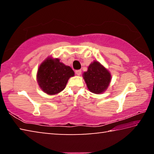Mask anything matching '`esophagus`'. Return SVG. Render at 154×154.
<instances>
[{
  "label": "esophagus",
  "instance_id": "1",
  "mask_svg": "<svg viewBox=\"0 0 154 154\" xmlns=\"http://www.w3.org/2000/svg\"><path fill=\"white\" fill-rule=\"evenodd\" d=\"M75 73L77 75H80L82 74V71H81V70H77V71H75Z\"/></svg>",
  "mask_w": 154,
  "mask_h": 154
}]
</instances>
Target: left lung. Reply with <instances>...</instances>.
I'll return each instance as SVG.
<instances>
[{"instance_id":"8db88e82","label":"left lung","mask_w":154,"mask_h":154,"mask_svg":"<svg viewBox=\"0 0 154 154\" xmlns=\"http://www.w3.org/2000/svg\"><path fill=\"white\" fill-rule=\"evenodd\" d=\"M83 79L90 92L100 94L109 86L111 75L99 62L94 61L88 66V71L83 73Z\"/></svg>"}]
</instances>
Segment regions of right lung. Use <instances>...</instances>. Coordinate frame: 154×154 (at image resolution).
<instances>
[{
    "mask_svg": "<svg viewBox=\"0 0 154 154\" xmlns=\"http://www.w3.org/2000/svg\"><path fill=\"white\" fill-rule=\"evenodd\" d=\"M75 72L58 59L49 58L41 64L37 72V82L44 92L56 94L63 90Z\"/></svg>",
    "mask_w": 154,
    "mask_h": 154,
    "instance_id": "add662e5",
    "label": "right lung"
}]
</instances>
